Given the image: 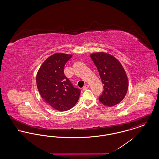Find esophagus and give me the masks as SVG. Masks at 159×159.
Masks as SVG:
<instances>
[{
	"label": "esophagus",
	"instance_id": "1",
	"mask_svg": "<svg viewBox=\"0 0 159 159\" xmlns=\"http://www.w3.org/2000/svg\"><path fill=\"white\" fill-rule=\"evenodd\" d=\"M88 88H89V85H88V84H86L85 86H83V91H85V90H86L87 89H88Z\"/></svg>",
	"mask_w": 159,
	"mask_h": 159
}]
</instances>
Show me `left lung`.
<instances>
[{
  "instance_id": "1",
  "label": "left lung",
  "mask_w": 159,
  "mask_h": 159,
  "mask_svg": "<svg viewBox=\"0 0 159 159\" xmlns=\"http://www.w3.org/2000/svg\"><path fill=\"white\" fill-rule=\"evenodd\" d=\"M90 56L104 84L99 101L109 107L119 104L125 98L128 89V77L120 62L113 56L104 52Z\"/></svg>"
}]
</instances>
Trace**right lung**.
<instances>
[{
    "instance_id": "add662e5",
    "label": "right lung",
    "mask_w": 159,
    "mask_h": 159,
    "mask_svg": "<svg viewBox=\"0 0 159 159\" xmlns=\"http://www.w3.org/2000/svg\"><path fill=\"white\" fill-rule=\"evenodd\" d=\"M71 57V55L65 53L53 54L42 64L36 76L42 98L58 111H67L75 106L81 92L73 86L64 73V66Z\"/></svg>"
}]
</instances>
